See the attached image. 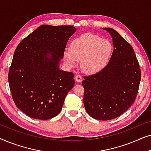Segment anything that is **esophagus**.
Instances as JSON below:
<instances>
[{
    "instance_id": "34e87169",
    "label": "esophagus",
    "mask_w": 151,
    "mask_h": 151,
    "mask_svg": "<svg viewBox=\"0 0 151 151\" xmlns=\"http://www.w3.org/2000/svg\"><path fill=\"white\" fill-rule=\"evenodd\" d=\"M75 79H76V81L78 82H81L82 81V76L79 75V74H78V75H76L75 76Z\"/></svg>"
}]
</instances>
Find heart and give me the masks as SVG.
I'll list each match as a JSON object with an SVG mask.
<instances>
[{
    "instance_id": "heart-1",
    "label": "heart",
    "mask_w": 151,
    "mask_h": 151,
    "mask_svg": "<svg viewBox=\"0 0 151 151\" xmlns=\"http://www.w3.org/2000/svg\"><path fill=\"white\" fill-rule=\"evenodd\" d=\"M113 49L112 44L107 39L86 33L72 41L70 49H66L64 52V60L71 67L81 61L82 70L88 74H94L109 63Z\"/></svg>"
}]
</instances>
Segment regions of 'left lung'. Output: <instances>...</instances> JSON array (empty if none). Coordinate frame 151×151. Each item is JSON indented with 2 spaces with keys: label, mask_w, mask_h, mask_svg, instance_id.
Returning <instances> with one entry per match:
<instances>
[{
  "label": "left lung",
  "mask_w": 151,
  "mask_h": 151,
  "mask_svg": "<svg viewBox=\"0 0 151 151\" xmlns=\"http://www.w3.org/2000/svg\"><path fill=\"white\" fill-rule=\"evenodd\" d=\"M102 29L112 38V55L104 69L84 77L82 84L88 114L98 120H109L119 117L133 104L139 89L141 71L131 45L113 29Z\"/></svg>",
  "instance_id": "8db88e82"
}]
</instances>
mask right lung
Instances as JSON below:
<instances>
[{
    "label": "right lung",
    "mask_w": 151,
    "mask_h": 151,
    "mask_svg": "<svg viewBox=\"0 0 151 151\" xmlns=\"http://www.w3.org/2000/svg\"><path fill=\"white\" fill-rule=\"evenodd\" d=\"M73 26L43 24L16 47L8 80L16 106L27 116L46 120L60 113L73 87V73L60 69Z\"/></svg>",
    "instance_id": "add662e5"
}]
</instances>
